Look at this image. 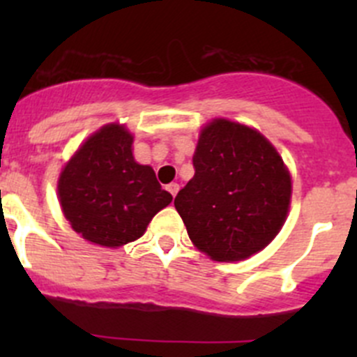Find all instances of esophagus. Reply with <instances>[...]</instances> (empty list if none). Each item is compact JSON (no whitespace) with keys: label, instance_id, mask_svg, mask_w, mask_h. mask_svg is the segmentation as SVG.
<instances>
[{"label":"esophagus","instance_id":"obj_1","mask_svg":"<svg viewBox=\"0 0 357 357\" xmlns=\"http://www.w3.org/2000/svg\"><path fill=\"white\" fill-rule=\"evenodd\" d=\"M167 192L171 193L172 197H176V193L179 192V185H178V183H171V185H167Z\"/></svg>","mask_w":357,"mask_h":357}]
</instances>
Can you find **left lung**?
I'll return each instance as SVG.
<instances>
[{
	"label": "left lung",
	"mask_w": 357,
	"mask_h": 357,
	"mask_svg": "<svg viewBox=\"0 0 357 357\" xmlns=\"http://www.w3.org/2000/svg\"><path fill=\"white\" fill-rule=\"evenodd\" d=\"M193 167L195 176L174 199L193 245L229 262L271 243L289 214L291 178L261 132L214 119L200 131Z\"/></svg>",
	"instance_id": "left-lung-1"
}]
</instances>
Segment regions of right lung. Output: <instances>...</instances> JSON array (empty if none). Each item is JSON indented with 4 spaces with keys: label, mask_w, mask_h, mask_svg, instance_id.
Wrapping results in <instances>:
<instances>
[{
    "label": "right lung",
    "mask_w": 357,
    "mask_h": 357,
    "mask_svg": "<svg viewBox=\"0 0 357 357\" xmlns=\"http://www.w3.org/2000/svg\"><path fill=\"white\" fill-rule=\"evenodd\" d=\"M59 199L72 229L88 242L121 247L138 240L172 202L150 165L132 157V135L107 124L89 136L59 178Z\"/></svg>",
    "instance_id": "right-lung-1"
}]
</instances>
